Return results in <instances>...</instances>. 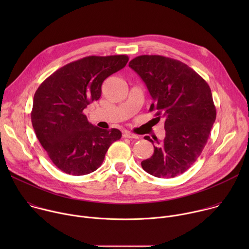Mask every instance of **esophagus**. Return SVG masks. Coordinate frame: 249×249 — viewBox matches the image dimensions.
<instances>
[{
    "label": "esophagus",
    "mask_w": 249,
    "mask_h": 249,
    "mask_svg": "<svg viewBox=\"0 0 249 249\" xmlns=\"http://www.w3.org/2000/svg\"><path fill=\"white\" fill-rule=\"evenodd\" d=\"M123 137L129 138V139H139V138H140L139 136H137V135H135V134H133V133H131V132H129V131L124 132V133H123Z\"/></svg>",
    "instance_id": "esophagus-1"
}]
</instances>
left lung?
<instances>
[{"instance_id":"left-lung-1","label":"left lung","mask_w":249,"mask_h":249,"mask_svg":"<svg viewBox=\"0 0 249 249\" xmlns=\"http://www.w3.org/2000/svg\"><path fill=\"white\" fill-rule=\"evenodd\" d=\"M129 67L146 84L153 97L150 111L165 118V138L154 145L153 156L141 162L145 171L160 178L185 172L204 150L216 120V107L206 81L186 64L160 55H142Z\"/></svg>"}]
</instances>
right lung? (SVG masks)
<instances>
[{"label":"right lung","mask_w":249,"mask_h":249,"mask_svg":"<svg viewBox=\"0 0 249 249\" xmlns=\"http://www.w3.org/2000/svg\"><path fill=\"white\" fill-rule=\"evenodd\" d=\"M126 55L89 56L69 63L49 76L35 91L31 122L41 146L62 171L85 175L96 170L118 129L104 130L88 121L84 109L101 95V85L123 69Z\"/></svg>","instance_id":"obj_1"}]
</instances>
